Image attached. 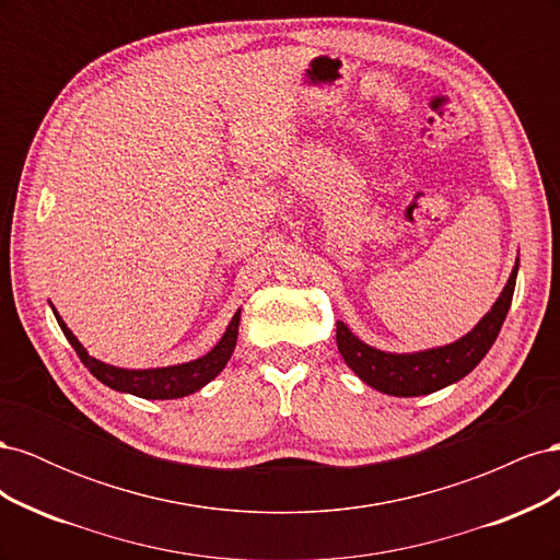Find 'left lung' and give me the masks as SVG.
I'll return each mask as SVG.
<instances>
[{
    "label": "left lung",
    "mask_w": 560,
    "mask_h": 560,
    "mask_svg": "<svg viewBox=\"0 0 560 560\" xmlns=\"http://www.w3.org/2000/svg\"><path fill=\"white\" fill-rule=\"evenodd\" d=\"M518 273V259L512 268L498 301L474 327L457 341L418 352H385L360 341L341 319L336 322V346L346 364L366 385L393 397H420L453 385L465 378L477 366L502 329V322L510 313Z\"/></svg>",
    "instance_id": "8db88e82"
}]
</instances>
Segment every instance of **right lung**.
<instances>
[{
	"label": "right lung",
	"instance_id": "add662e5",
	"mask_svg": "<svg viewBox=\"0 0 560 560\" xmlns=\"http://www.w3.org/2000/svg\"><path fill=\"white\" fill-rule=\"evenodd\" d=\"M50 308H54V303H50ZM54 315L58 319L65 338L77 350L79 360L86 364V369L100 383H105L107 387L116 389V393H128L142 399H177V397L194 395L196 389L206 387L212 378L222 374V369L231 360L235 341H238V325H241V311H238L231 317L224 336L219 338V343L198 360L173 364V366H156V369H124V366H112L107 362L95 360L93 354H89V350L79 343V338L70 331V327L65 325L56 308H54Z\"/></svg>",
	"mask_w": 560,
	"mask_h": 560
}]
</instances>
